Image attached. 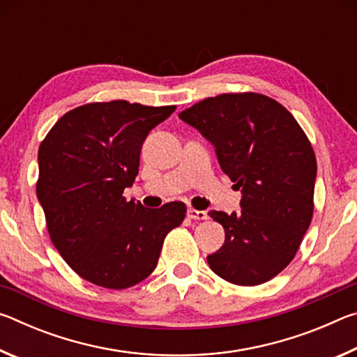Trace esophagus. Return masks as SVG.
<instances>
[{
    "instance_id": "esophagus-1",
    "label": "esophagus",
    "mask_w": 357,
    "mask_h": 357,
    "mask_svg": "<svg viewBox=\"0 0 357 357\" xmlns=\"http://www.w3.org/2000/svg\"><path fill=\"white\" fill-rule=\"evenodd\" d=\"M187 217L192 220H206L208 214L204 213V211H198V209L190 208L189 211H187Z\"/></svg>"
}]
</instances>
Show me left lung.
I'll use <instances>...</instances> for the list:
<instances>
[{
	"label": "left lung",
	"mask_w": 357,
	"mask_h": 357,
	"mask_svg": "<svg viewBox=\"0 0 357 357\" xmlns=\"http://www.w3.org/2000/svg\"><path fill=\"white\" fill-rule=\"evenodd\" d=\"M179 118L214 144L223 173L243 192L241 213L209 211L225 229L209 268L241 287L271 280L291 263L313 217L310 140L285 107L258 93L206 98Z\"/></svg>",
	"instance_id": "1"
}]
</instances>
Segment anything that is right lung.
<instances>
[{
    "instance_id": "1",
    "label": "right lung",
    "mask_w": 357,
    "mask_h": 357,
    "mask_svg": "<svg viewBox=\"0 0 357 357\" xmlns=\"http://www.w3.org/2000/svg\"><path fill=\"white\" fill-rule=\"evenodd\" d=\"M176 105L91 102L59 118L39 146L36 193L53 245L82 279L124 289L153 273L183 202L148 209L123 192L138 174L149 130Z\"/></svg>"
}]
</instances>
